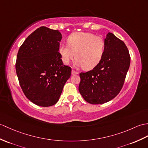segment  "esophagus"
Wrapping results in <instances>:
<instances>
[{
    "mask_svg": "<svg viewBox=\"0 0 148 148\" xmlns=\"http://www.w3.org/2000/svg\"><path fill=\"white\" fill-rule=\"evenodd\" d=\"M79 74V73L78 72H77V71H75L74 70H72V74L73 75H75V74Z\"/></svg>",
    "mask_w": 148,
    "mask_h": 148,
    "instance_id": "esophagus-1",
    "label": "esophagus"
}]
</instances>
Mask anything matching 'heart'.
I'll return each mask as SVG.
<instances>
[{"instance_id":"obj_1","label":"heart","mask_w":148,"mask_h":148,"mask_svg":"<svg viewBox=\"0 0 148 148\" xmlns=\"http://www.w3.org/2000/svg\"><path fill=\"white\" fill-rule=\"evenodd\" d=\"M68 45L60 44L58 51L65 64H69L75 57L74 64L84 69H93L103 56L105 42L102 37L88 32H77L69 35Z\"/></svg>"}]
</instances>
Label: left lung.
<instances>
[{
    "instance_id": "1",
    "label": "left lung",
    "mask_w": 148,
    "mask_h": 148,
    "mask_svg": "<svg viewBox=\"0 0 148 148\" xmlns=\"http://www.w3.org/2000/svg\"><path fill=\"white\" fill-rule=\"evenodd\" d=\"M105 42L99 63L92 70L79 74V91L91 104H103L114 98L122 88L130 66L129 50L122 40L109 32Z\"/></svg>"
}]
</instances>
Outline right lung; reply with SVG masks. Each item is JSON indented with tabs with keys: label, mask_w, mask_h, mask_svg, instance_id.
Segmentation results:
<instances>
[{
	"label": "right lung",
	"mask_w": 148,
	"mask_h": 148,
	"mask_svg": "<svg viewBox=\"0 0 148 148\" xmlns=\"http://www.w3.org/2000/svg\"><path fill=\"white\" fill-rule=\"evenodd\" d=\"M61 33L42 26L27 37L19 48L16 70L27 98L40 106L58 101L71 68L64 66L58 52Z\"/></svg>",
	"instance_id": "add662e5"
}]
</instances>
